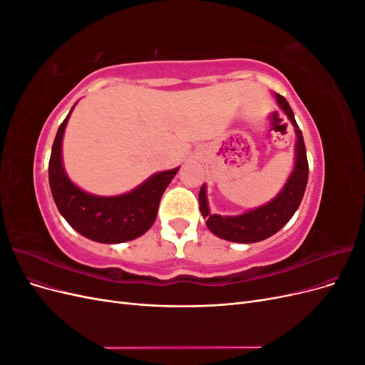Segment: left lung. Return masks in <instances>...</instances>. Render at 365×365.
<instances>
[{
	"instance_id": "1",
	"label": "left lung",
	"mask_w": 365,
	"mask_h": 365,
	"mask_svg": "<svg viewBox=\"0 0 365 365\" xmlns=\"http://www.w3.org/2000/svg\"><path fill=\"white\" fill-rule=\"evenodd\" d=\"M275 98L295 128L297 143L294 170L282 192L271 202L239 216H220L210 213L205 185H202L200 190V210L205 219L207 228L220 239L237 242V244H254V242L268 239L288 224V220L294 216L303 200L309 175L303 134L298 129L294 113L286 98L280 94H275Z\"/></svg>"
}]
</instances>
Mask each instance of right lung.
Listing matches in <instances>:
<instances>
[{
	"label": "right lung",
	"mask_w": 365,
	"mask_h": 365,
	"mask_svg": "<svg viewBox=\"0 0 365 365\" xmlns=\"http://www.w3.org/2000/svg\"><path fill=\"white\" fill-rule=\"evenodd\" d=\"M71 111L58 129L48 163L50 189L58 210L77 233L91 240L121 244L140 237L155 222L161 196L178 168L152 175L137 189L120 196H96L81 190L62 164V137Z\"/></svg>",
	"instance_id": "1"
}]
</instances>
